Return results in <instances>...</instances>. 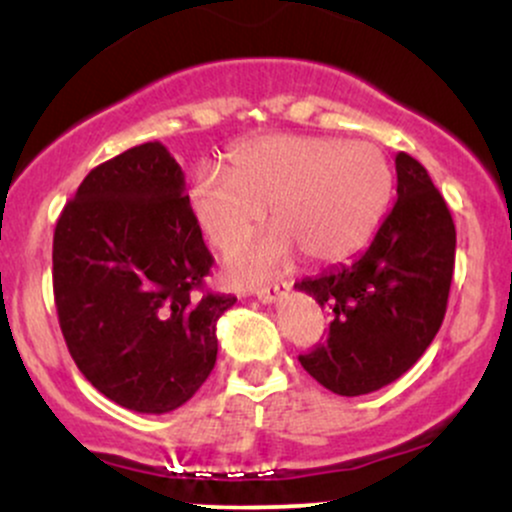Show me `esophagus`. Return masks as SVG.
<instances>
[{
  "label": "esophagus",
  "instance_id": "obj_1",
  "mask_svg": "<svg viewBox=\"0 0 512 512\" xmlns=\"http://www.w3.org/2000/svg\"><path fill=\"white\" fill-rule=\"evenodd\" d=\"M284 291H289V284H269V286H260V289L255 291V296H257V301H262V303H274L276 298L281 296V293Z\"/></svg>",
  "mask_w": 512,
  "mask_h": 512
}]
</instances>
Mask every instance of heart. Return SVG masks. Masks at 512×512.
I'll return each mask as SVG.
<instances>
[{"label": "heart", "mask_w": 512, "mask_h": 512, "mask_svg": "<svg viewBox=\"0 0 512 512\" xmlns=\"http://www.w3.org/2000/svg\"><path fill=\"white\" fill-rule=\"evenodd\" d=\"M392 170L368 142L269 134L228 154V178L204 170L190 190L199 231L231 252L252 236L269 209L276 231L228 260L236 279L255 281L291 260L337 264L366 248L383 219Z\"/></svg>", "instance_id": "1"}]
</instances>
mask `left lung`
<instances>
[{"label":"left lung","instance_id":"8db88e82","mask_svg":"<svg viewBox=\"0 0 512 512\" xmlns=\"http://www.w3.org/2000/svg\"><path fill=\"white\" fill-rule=\"evenodd\" d=\"M397 202L366 252L298 281L330 313V332L301 366L334 395L395 383L443 325L455 269V223L426 168L399 151Z\"/></svg>","mask_w":512,"mask_h":512}]
</instances>
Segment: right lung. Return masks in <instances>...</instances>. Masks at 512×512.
I'll use <instances>...</instances> for the list:
<instances>
[{"mask_svg": "<svg viewBox=\"0 0 512 512\" xmlns=\"http://www.w3.org/2000/svg\"><path fill=\"white\" fill-rule=\"evenodd\" d=\"M211 264L166 146L146 142L93 168L52 240L57 317L88 383L139 414L195 395L216 363V322L236 303L204 291Z\"/></svg>", "mask_w": 512, "mask_h": 512, "instance_id": "add662e5", "label": "right lung"}]
</instances>
